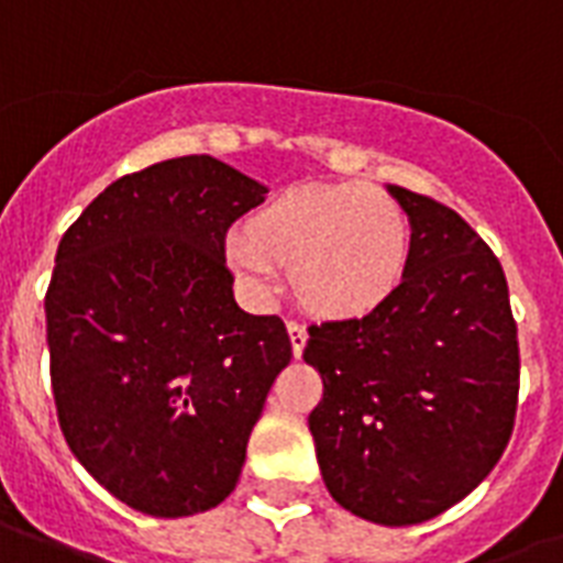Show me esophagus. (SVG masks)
I'll return each mask as SVG.
<instances>
[{
	"label": "esophagus",
	"instance_id": "obj_1",
	"mask_svg": "<svg viewBox=\"0 0 563 563\" xmlns=\"http://www.w3.org/2000/svg\"><path fill=\"white\" fill-rule=\"evenodd\" d=\"M289 339H291V353H295V360L303 356V347H307V330L300 324H289Z\"/></svg>",
	"mask_w": 563,
	"mask_h": 563
}]
</instances>
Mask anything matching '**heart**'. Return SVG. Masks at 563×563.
Returning <instances> with one entry per match:
<instances>
[{
    "label": "heart",
    "mask_w": 563,
    "mask_h": 563,
    "mask_svg": "<svg viewBox=\"0 0 563 563\" xmlns=\"http://www.w3.org/2000/svg\"><path fill=\"white\" fill-rule=\"evenodd\" d=\"M228 260L256 291L268 289L272 265L289 268L291 295L309 316L356 321L406 280L411 221L394 195L371 184H295L247 212Z\"/></svg>",
    "instance_id": "heart-1"
}]
</instances>
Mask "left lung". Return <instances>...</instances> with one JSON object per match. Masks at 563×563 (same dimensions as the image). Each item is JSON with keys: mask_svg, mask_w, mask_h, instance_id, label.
<instances>
[{"mask_svg": "<svg viewBox=\"0 0 563 563\" xmlns=\"http://www.w3.org/2000/svg\"><path fill=\"white\" fill-rule=\"evenodd\" d=\"M411 221L406 280L383 309L309 327L324 379L309 415L330 497L379 526L432 520L506 450L520 353L503 265L444 203L388 184Z\"/></svg>", "mask_w": 563, "mask_h": 563, "instance_id": "obj_1", "label": "left lung"}]
</instances>
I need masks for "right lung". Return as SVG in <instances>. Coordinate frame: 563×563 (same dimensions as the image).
Masks as SVG:
<instances>
[{
  "instance_id": "right-lung-1",
  "label": "right lung",
  "mask_w": 563,
  "mask_h": 563,
  "mask_svg": "<svg viewBox=\"0 0 563 563\" xmlns=\"http://www.w3.org/2000/svg\"><path fill=\"white\" fill-rule=\"evenodd\" d=\"M268 187L210 154L113 180L57 245L46 342L75 459L134 511L189 517L236 488L291 360L277 316L233 298L224 233Z\"/></svg>"
}]
</instances>
